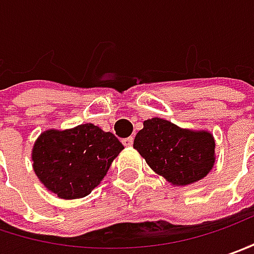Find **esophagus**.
I'll list each match as a JSON object with an SVG mask.
<instances>
[{
	"label": "esophagus",
	"mask_w": 254,
	"mask_h": 254,
	"mask_svg": "<svg viewBox=\"0 0 254 254\" xmlns=\"http://www.w3.org/2000/svg\"><path fill=\"white\" fill-rule=\"evenodd\" d=\"M122 143H124L125 146H132V145H133V138H132V136L125 138L124 140H122Z\"/></svg>",
	"instance_id": "1"
}]
</instances>
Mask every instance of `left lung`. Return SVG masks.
Here are the masks:
<instances>
[{"label": "left lung", "instance_id": "obj_1", "mask_svg": "<svg viewBox=\"0 0 254 254\" xmlns=\"http://www.w3.org/2000/svg\"><path fill=\"white\" fill-rule=\"evenodd\" d=\"M133 148L152 171L178 186L203 179L215 165V139L210 132L182 129L160 118L143 122Z\"/></svg>", "mask_w": 254, "mask_h": 254}]
</instances>
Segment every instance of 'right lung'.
Segmentation results:
<instances>
[{"mask_svg":"<svg viewBox=\"0 0 254 254\" xmlns=\"http://www.w3.org/2000/svg\"><path fill=\"white\" fill-rule=\"evenodd\" d=\"M124 145L92 124L41 133L32 148L34 172L61 199H79L94 190Z\"/></svg>","mask_w":254,"mask_h":254,"instance_id":"1","label":"right lung"}]
</instances>
